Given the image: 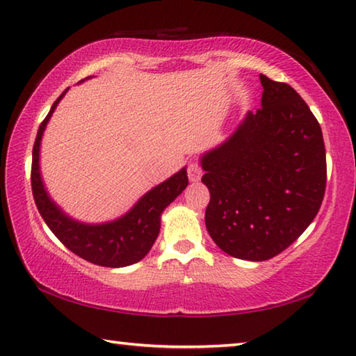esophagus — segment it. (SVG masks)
I'll use <instances>...</instances> for the list:
<instances>
[{"label":"esophagus","mask_w":356,"mask_h":356,"mask_svg":"<svg viewBox=\"0 0 356 356\" xmlns=\"http://www.w3.org/2000/svg\"><path fill=\"white\" fill-rule=\"evenodd\" d=\"M186 172H188V177L191 182H197V180L202 177V166H200V163L197 160H193L191 163L188 165V168H186Z\"/></svg>","instance_id":"esophagus-1"}]
</instances>
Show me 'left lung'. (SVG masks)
Masks as SVG:
<instances>
[{
  "instance_id": "left-lung-1",
  "label": "left lung",
  "mask_w": 356,
  "mask_h": 356,
  "mask_svg": "<svg viewBox=\"0 0 356 356\" xmlns=\"http://www.w3.org/2000/svg\"><path fill=\"white\" fill-rule=\"evenodd\" d=\"M260 81L261 108L202 157L207 230L225 254L250 261L289 248L318 215L327 185L316 116L288 83Z\"/></svg>"
}]
</instances>
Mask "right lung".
Wrapping results in <instances>:
<instances>
[{
    "mask_svg": "<svg viewBox=\"0 0 356 356\" xmlns=\"http://www.w3.org/2000/svg\"><path fill=\"white\" fill-rule=\"evenodd\" d=\"M68 90V88H67ZM63 92L51 107L47 118L38 127L34 147H32V166H31V185L32 196L51 232L59 238L60 243L73 254L83 258L98 266L122 268L140 261L151 250L160 232V215L186 185L188 176L186 170H180L172 177L157 185L149 193L141 197L137 205L121 219L102 225L81 224L57 209V205L49 199L43 188L40 171H38V151L40 140L47 122L53 115L56 106L63 98Z\"/></svg>",
    "mask_w": 356,
    "mask_h": 356,
    "instance_id": "right-lung-1",
    "label": "right lung"
}]
</instances>
